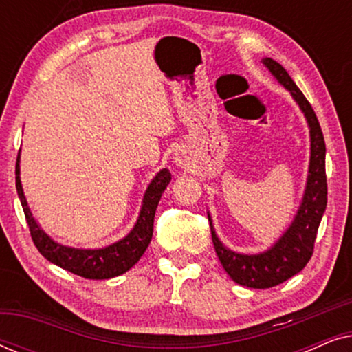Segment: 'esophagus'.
<instances>
[{
    "label": "esophagus",
    "instance_id": "obj_1",
    "mask_svg": "<svg viewBox=\"0 0 352 352\" xmlns=\"http://www.w3.org/2000/svg\"><path fill=\"white\" fill-rule=\"evenodd\" d=\"M173 160H175V163H176L177 166H186V165H187V157H186V153L181 152V151H177V152L175 153V157H173Z\"/></svg>",
    "mask_w": 352,
    "mask_h": 352
}]
</instances>
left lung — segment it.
Listing matches in <instances>:
<instances>
[{"label": "left lung", "mask_w": 352, "mask_h": 352, "mask_svg": "<svg viewBox=\"0 0 352 352\" xmlns=\"http://www.w3.org/2000/svg\"><path fill=\"white\" fill-rule=\"evenodd\" d=\"M261 62L271 72L274 78L292 94L293 100L305 115L307 128H309L311 155L305 194H302L295 218L285 229V232L264 252L248 254L237 253L226 247L216 235L213 219L208 211L211 239H213L216 254L224 271L234 282L248 288L276 287L305 269L312 256L317 229L327 208L325 141L319 120L287 70L271 57H264Z\"/></svg>", "instance_id": "left-lung-1"}]
</instances>
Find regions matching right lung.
I'll return each instance as SVG.
<instances>
[{"mask_svg":"<svg viewBox=\"0 0 352 352\" xmlns=\"http://www.w3.org/2000/svg\"><path fill=\"white\" fill-rule=\"evenodd\" d=\"M170 181L171 173L168 168H163L157 173L151 184L147 186L146 194H144L136 223H134L133 229L118 242H113L102 248H75L57 243L33 218L21 182V155L17 157L16 163L17 195L21 199L33 243H35L38 252L56 266L65 269L72 274H76L80 277L93 278V280H104V278L122 276L141 259L152 240L153 218H155L158 201H160L162 194L165 192L166 186L170 184Z\"/></svg>","mask_w":352,"mask_h":352,"instance_id":"add662e5","label":"right lung"}]
</instances>
